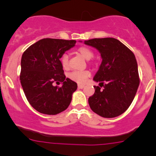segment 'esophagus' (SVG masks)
<instances>
[{"label":"esophagus","mask_w":156,"mask_h":156,"mask_svg":"<svg viewBox=\"0 0 156 156\" xmlns=\"http://www.w3.org/2000/svg\"><path fill=\"white\" fill-rule=\"evenodd\" d=\"M78 88H81H81L84 87V84H78Z\"/></svg>","instance_id":"34e87169"}]
</instances>
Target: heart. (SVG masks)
<instances>
[{
  "label": "heart",
  "mask_w": 156,
  "mask_h": 156,
  "mask_svg": "<svg viewBox=\"0 0 156 156\" xmlns=\"http://www.w3.org/2000/svg\"><path fill=\"white\" fill-rule=\"evenodd\" d=\"M77 53L84 58L87 60H89L94 56V52L89 48L88 47L82 46L80 47L77 50ZM60 63L62 67L66 70L69 68V56L67 54H63L60 58ZM69 78L74 81H76L78 83H84L87 81V78L90 76V72L87 70L84 71H73L70 72L68 75Z\"/></svg>",
  "instance_id": "heart-1"
}]
</instances>
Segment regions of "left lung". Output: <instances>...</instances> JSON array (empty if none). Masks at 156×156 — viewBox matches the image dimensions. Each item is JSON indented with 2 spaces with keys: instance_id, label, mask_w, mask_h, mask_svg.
Wrapping results in <instances>:
<instances>
[{
  "instance_id": "obj_1",
  "label": "left lung",
  "mask_w": 156,
  "mask_h": 156,
  "mask_svg": "<svg viewBox=\"0 0 156 156\" xmlns=\"http://www.w3.org/2000/svg\"><path fill=\"white\" fill-rule=\"evenodd\" d=\"M84 44L99 50L102 62L94 80L95 92L88 99L93 112L103 118L125 112L134 99L140 84L137 62L133 52L113 37L94 38Z\"/></svg>"
}]
</instances>
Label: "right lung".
I'll return each mask as SVG.
<instances>
[{"instance_id":"obj_1","label":"right lung","mask_w":156,"mask_h":156,"mask_svg":"<svg viewBox=\"0 0 156 156\" xmlns=\"http://www.w3.org/2000/svg\"><path fill=\"white\" fill-rule=\"evenodd\" d=\"M76 41L44 38L26 49L21 59L20 82L26 98L37 112L56 115L69 107L78 85L66 78L60 58ZM54 82L63 83L59 88Z\"/></svg>"}]
</instances>
